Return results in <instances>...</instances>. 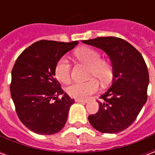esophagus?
I'll list each match as a JSON object with an SVG mask.
<instances>
[{"label":"esophagus","instance_id":"obj_1","mask_svg":"<svg viewBox=\"0 0 155 155\" xmlns=\"http://www.w3.org/2000/svg\"><path fill=\"white\" fill-rule=\"evenodd\" d=\"M75 102H78V103H82V104H86L87 101H83V100H81V99H75Z\"/></svg>","mask_w":155,"mask_h":155}]
</instances>
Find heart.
<instances>
[{
	"mask_svg": "<svg viewBox=\"0 0 155 155\" xmlns=\"http://www.w3.org/2000/svg\"><path fill=\"white\" fill-rule=\"evenodd\" d=\"M74 56L78 61L89 66V77L94 78L101 84L109 83L113 76L110 64L101 60V54L92 48L84 47L78 49L74 52ZM54 74L58 80L63 83H67L71 80V64L65 57H61L54 66ZM99 89V83L94 79L85 82H75L68 86L67 94L71 97L86 100Z\"/></svg>",
	"mask_w": 155,
	"mask_h": 155,
	"instance_id": "b5f03b06",
	"label": "heart"
}]
</instances>
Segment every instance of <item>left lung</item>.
Returning <instances> with one entry per match:
<instances>
[{
    "mask_svg": "<svg viewBox=\"0 0 155 155\" xmlns=\"http://www.w3.org/2000/svg\"><path fill=\"white\" fill-rule=\"evenodd\" d=\"M104 51L113 69L112 84L101 95L99 110L88 117L101 133L123 131L136 120L147 101L149 72L142 54L123 39L109 36L82 41Z\"/></svg>",
    "mask_w": 155,
    "mask_h": 155,
    "instance_id": "left-lung-1",
    "label": "left lung"
}]
</instances>
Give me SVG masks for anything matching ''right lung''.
Here are the masks:
<instances>
[{"instance_id": "add662e5", "label": "right lung", "mask_w": 155, "mask_h": 155, "mask_svg": "<svg viewBox=\"0 0 155 155\" xmlns=\"http://www.w3.org/2000/svg\"><path fill=\"white\" fill-rule=\"evenodd\" d=\"M79 43L40 41L19 55L12 71L11 95L22 124L39 134L61 131L74 103L54 78L57 61ZM61 94V99L58 96ZM54 101H53V100Z\"/></svg>"}]
</instances>
